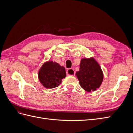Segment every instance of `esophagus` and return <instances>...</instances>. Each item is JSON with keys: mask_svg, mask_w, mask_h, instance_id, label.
Wrapping results in <instances>:
<instances>
[{"mask_svg": "<svg viewBox=\"0 0 133 133\" xmlns=\"http://www.w3.org/2000/svg\"><path fill=\"white\" fill-rule=\"evenodd\" d=\"M66 75L69 76H75V71L73 69H69L66 71Z\"/></svg>", "mask_w": 133, "mask_h": 133, "instance_id": "esophagus-1", "label": "esophagus"}]
</instances>
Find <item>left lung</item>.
Here are the masks:
<instances>
[{"instance_id":"left-lung-1","label":"left lung","mask_w":133,"mask_h":133,"mask_svg":"<svg viewBox=\"0 0 133 133\" xmlns=\"http://www.w3.org/2000/svg\"><path fill=\"white\" fill-rule=\"evenodd\" d=\"M79 84L87 91H94L99 88L103 80V73L99 64L90 58L81 60L79 70L76 71Z\"/></svg>"}]
</instances>
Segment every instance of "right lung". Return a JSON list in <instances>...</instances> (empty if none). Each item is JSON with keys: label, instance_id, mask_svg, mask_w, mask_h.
Returning a JSON list of instances; mask_svg holds the SVG:
<instances>
[{"label": "right lung", "instance_id": "obj_1", "mask_svg": "<svg viewBox=\"0 0 133 133\" xmlns=\"http://www.w3.org/2000/svg\"><path fill=\"white\" fill-rule=\"evenodd\" d=\"M65 76L64 67L57 63L49 61L43 64L38 73L40 82L44 87L49 89L58 87Z\"/></svg>", "mask_w": 133, "mask_h": 133}]
</instances>
